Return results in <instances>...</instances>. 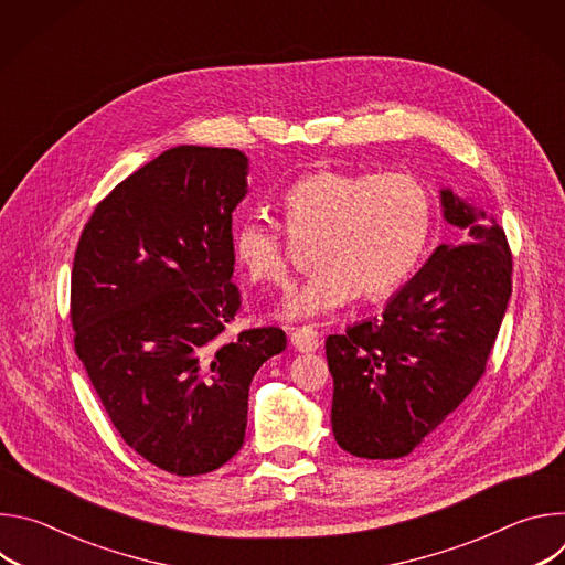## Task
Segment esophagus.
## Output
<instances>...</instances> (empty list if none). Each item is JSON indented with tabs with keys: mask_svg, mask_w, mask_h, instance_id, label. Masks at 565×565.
<instances>
[{
	"mask_svg": "<svg viewBox=\"0 0 565 565\" xmlns=\"http://www.w3.org/2000/svg\"><path fill=\"white\" fill-rule=\"evenodd\" d=\"M290 342L299 353H312L319 347V335L312 327H299V329H292Z\"/></svg>",
	"mask_w": 565,
	"mask_h": 565,
	"instance_id": "esophagus-1",
	"label": "esophagus"
}]
</instances>
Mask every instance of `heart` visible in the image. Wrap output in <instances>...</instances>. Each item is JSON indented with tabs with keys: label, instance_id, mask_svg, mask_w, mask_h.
I'll use <instances>...</instances> for the list:
<instances>
[{
	"label": "heart",
	"instance_id": "heart-1",
	"mask_svg": "<svg viewBox=\"0 0 565 565\" xmlns=\"http://www.w3.org/2000/svg\"><path fill=\"white\" fill-rule=\"evenodd\" d=\"M281 210L290 232L317 234V270L286 299V317L391 295L416 268L434 223L431 192L409 172L315 170L284 192ZM232 253L253 284L286 286L290 262L277 225L257 214L236 221Z\"/></svg>",
	"mask_w": 565,
	"mask_h": 565
}]
</instances>
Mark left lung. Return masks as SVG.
I'll return each mask as SVG.
<instances>
[{
	"instance_id": "8db88e82",
	"label": "left lung",
	"mask_w": 565,
	"mask_h": 565,
	"mask_svg": "<svg viewBox=\"0 0 565 565\" xmlns=\"http://www.w3.org/2000/svg\"><path fill=\"white\" fill-rule=\"evenodd\" d=\"M460 227L384 312L329 335L333 434L358 458H402L486 373L512 295V253L494 216L443 190Z\"/></svg>"
}]
</instances>
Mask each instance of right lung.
<instances>
[{
	"instance_id": "obj_1",
	"label": "right lung",
	"mask_w": 565,
	"mask_h": 565,
	"mask_svg": "<svg viewBox=\"0 0 565 565\" xmlns=\"http://www.w3.org/2000/svg\"><path fill=\"white\" fill-rule=\"evenodd\" d=\"M248 158L181 145L94 210L71 270L73 347L120 438L177 476L244 445L257 369L286 349L277 327L223 338L241 310L232 212Z\"/></svg>"
}]
</instances>
